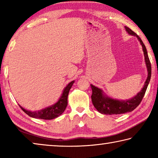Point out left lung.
<instances>
[{"label":"left lung","mask_w":158,"mask_h":158,"mask_svg":"<svg viewBox=\"0 0 158 158\" xmlns=\"http://www.w3.org/2000/svg\"><path fill=\"white\" fill-rule=\"evenodd\" d=\"M125 28L127 33L130 35L137 37V40L139 41L141 47H142L144 59H145L147 72H148V77H147L146 81L144 83L142 89L137 95L134 96L132 98L126 100H119L109 97V96L105 95V93L103 92L102 90L95 86L93 84H90L93 91L91 95L92 102L95 109L100 113L102 114H122L127 113V112L132 111L134 109L137 107L140 104L141 101L142 100L143 96L145 95L147 87H148L150 82V79H151V65L145 45H144L143 42L141 40L140 37L135 32L132 31L130 28L127 27V26H125Z\"/></svg>","instance_id":"1"}]
</instances>
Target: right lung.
<instances>
[{"label":"right lung","mask_w":158,"mask_h":158,"mask_svg":"<svg viewBox=\"0 0 158 158\" xmlns=\"http://www.w3.org/2000/svg\"><path fill=\"white\" fill-rule=\"evenodd\" d=\"M74 81H72L70 83L66 85L65 89H63L62 95L59 98L56 102L53 105H51L49 106L44 108L43 109L39 111H29L26 110L22 106H20L21 109L25 112V113L28 115L29 116L32 118H40V119H44V120H52L58 117L62 114L64 111L65 110L66 106L68 105V97L69 94V91L70 89L73 86Z\"/></svg>","instance_id":"1"}]
</instances>
